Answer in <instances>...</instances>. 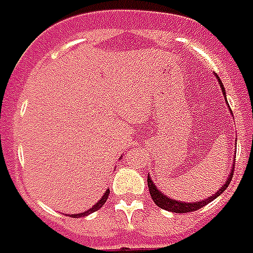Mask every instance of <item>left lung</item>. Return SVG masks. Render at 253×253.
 <instances>
[{"instance_id":"left-lung-1","label":"left lung","mask_w":253,"mask_h":253,"mask_svg":"<svg viewBox=\"0 0 253 253\" xmlns=\"http://www.w3.org/2000/svg\"><path fill=\"white\" fill-rule=\"evenodd\" d=\"M216 79H218V76H216ZM218 83L221 85L222 91H223V95H225V101H226V94H225V88H223V84H222L221 79H218ZM229 109H230V107H229ZM230 112H232V110H230ZM236 144H237V141H236ZM233 169H234V165H233L232 171H230V174L227 177L226 182H225L212 196H210L209 199H203V200H200V202H193V203H187V202H180V200H175V199L168 198L166 195H164V193L159 191L158 188L155 187V184L152 182L150 175L147 177V184H148V189H150V195H151L152 200H154V203L157 204L158 207L166 210V211L177 212V214H184V212H191V211H196V210L202 209L203 206L211 203L214 199L218 198V196L229 187V184H230V181H232L233 178Z\"/></svg>"}]
</instances>
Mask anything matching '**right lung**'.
Wrapping results in <instances>:
<instances>
[{
  "mask_svg": "<svg viewBox=\"0 0 253 253\" xmlns=\"http://www.w3.org/2000/svg\"><path fill=\"white\" fill-rule=\"evenodd\" d=\"M120 159H121V158H120ZM109 193H110V191L107 189L106 192L103 193V196H102L101 200H98V202H96V203H95L94 206L91 207V209L87 210V211H83V212H80V214H73L72 216H75V218H79V216H87V215H89L91 212H95V211H98V210L101 209L102 206L105 204V202L107 200V198H109Z\"/></svg>",
  "mask_w": 253,
  "mask_h": 253,
  "instance_id": "add662e5",
  "label": "right lung"
}]
</instances>
